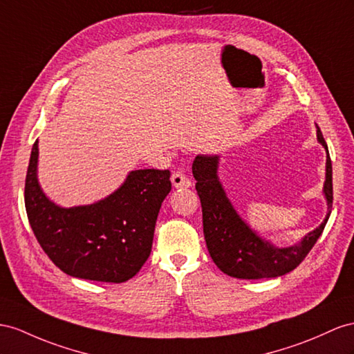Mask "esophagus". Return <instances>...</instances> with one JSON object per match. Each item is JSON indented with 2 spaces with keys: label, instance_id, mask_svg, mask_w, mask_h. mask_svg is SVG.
Instances as JSON below:
<instances>
[{
  "label": "esophagus",
  "instance_id": "34e87169",
  "mask_svg": "<svg viewBox=\"0 0 354 354\" xmlns=\"http://www.w3.org/2000/svg\"><path fill=\"white\" fill-rule=\"evenodd\" d=\"M171 184L175 188H189L192 187V180L187 178L183 170H175L171 174Z\"/></svg>",
  "mask_w": 354,
  "mask_h": 354
}]
</instances>
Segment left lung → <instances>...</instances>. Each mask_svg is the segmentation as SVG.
Segmentation results:
<instances>
[{"mask_svg": "<svg viewBox=\"0 0 354 354\" xmlns=\"http://www.w3.org/2000/svg\"><path fill=\"white\" fill-rule=\"evenodd\" d=\"M317 140L328 152L323 187L326 202H328V215L319 227L308 233L301 242L286 248H278L261 239L234 211L216 174L218 156H197L194 158L193 176L197 180L196 189L202 203L206 247L214 263L224 274L241 279L281 277L301 265L308 252L311 251L329 220L333 202L332 162L328 145L319 127H317Z\"/></svg>", "mask_w": 354, "mask_h": 354, "instance_id": "1", "label": "left lung"}]
</instances>
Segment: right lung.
Listing matches in <instances>:
<instances>
[{
	"label": "right lung",
	"mask_w": 354,
	"mask_h": 354,
	"mask_svg": "<svg viewBox=\"0 0 354 354\" xmlns=\"http://www.w3.org/2000/svg\"><path fill=\"white\" fill-rule=\"evenodd\" d=\"M39 142L32 145L25 179V207L40 247L70 277L124 283L152 248L157 216L170 193V171L133 170L115 193L93 205L61 207L37 180Z\"/></svg>",
	"instance_id": "add662e5"
}]
</instances>
